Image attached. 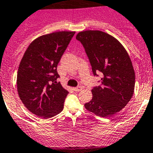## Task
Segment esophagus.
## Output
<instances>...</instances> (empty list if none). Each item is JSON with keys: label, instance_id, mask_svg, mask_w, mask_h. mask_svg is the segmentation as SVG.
Returning a JSON list of instances; mask_svg holds the SVG:
<instances>
[{"label": "esophagus", "instance_id": "esophagus-1", "mask_svg": "<svg viewBox=\"0 0 153 153\" xmlns=\"http://www.w3.org/2000/svg\"><path fill=\"white\" fill-rule=\"evenodd\" d=\"M74 91H80L82 89V86L75 87V88H74Z\"/></svg>", "mask_w": 153, "mask_h": 153}]
</instances>
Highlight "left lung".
Masks as SVG:
<instances>
[{"mask_svg": "<svg viewBox=\"0 0 153 153\" xmlns=\"http://www.w3.org/2000/svg\"><path fill=\"white\" fill-rule=\"evenodd\" d=\"M76 39L83 46L94 76L102 74L101 85L91 89L87 110L109 117L124 108L134 94L135 73L128 54L115 37L101 30H85Z\"/></svg>", "mask_w": 153, "mask_h": 153, "instance_id": "8db88e82", "label": "left lung"}]
</instances>
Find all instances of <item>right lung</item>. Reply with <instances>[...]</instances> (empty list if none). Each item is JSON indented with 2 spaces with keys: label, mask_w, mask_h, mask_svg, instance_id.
Listing matches in <instances>:
<instances>
[{
  "label": "right lung",
  "mask_w": 153,
  "mask_h": 153,
  "mask_svg": "<svg viewBox=\"0 0 153 153\" xmlns=\"http://www.w3.org/2000/svg\"><path fill=\"white\" fill-rule=\"evenodd\" d=\"M74 31L54 32L32 42L22 59L17 90L26 108L39 117L51 118L62 111L69 92L57 82V66Z\"/></svg>",
  "instance_id": "right-lung-1"
}]
</instances>
